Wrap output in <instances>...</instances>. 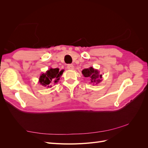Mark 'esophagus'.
Returning a JSON list of instances; mask_svg holds the SVG:
<instances>
[{
	"mask_svg": "<svg viewBox=\"0 0 148 148\" xmlns=\"http://www.w3.org/2000/svg\"><path fill=\"white\" fill-rule=\"evenodd\" d=\"M67 68L69 70H73L74 69V66L72 64H69L67 65Z\"/></svg>",
	"mask_w": 148,
	"mask_h": 148,
	"instance_id": "34e87169",
	"label": "esophagus"
}]
</instances>
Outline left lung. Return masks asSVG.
I'll list each match as a JSON object with an SVG mask.
<instances>
[{
	"label": "left lung",
	"instance_id": "1",
	"mask_svg": "<svg viewBox=\"0 0 148 148\" xmlns=\"http://www.w3.org/2000/svg\"><path fill=\"white\" fill-rule=\"evenodd\" d=\"M82 74L84 77L90 80V82L93 84H97L102 81V75L99 73V71L92 66L89 67V69L83 70Z\"/></svg>",
	"mask_w": 148,
	"mask_h": 148
}]
</instances>
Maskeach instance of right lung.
Returning <instances> with one entry per match:
<instances>
[{"mask_svg": "<svg viewBox=\"0 0 148 148\" xmlns=\"http://www.w3.org/2000/svg\"><path fill=\"white\" fill-rule=\"evenodd\" d=\"M63 70L59 71V69H49L45 73L41 75L39 79V82L42 86L51 87V84L53 83H57L60 76L63 73Z\"/></svg>", "mask_w": 148, "mask_h": 148, "instance_id": "obj_1", "label": "right lung"}]
</instances>
